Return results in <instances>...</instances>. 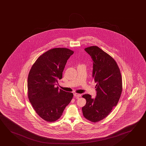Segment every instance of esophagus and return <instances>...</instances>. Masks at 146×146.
Wrapping results in <instances>:
<instances>
[{"mask_svg":"<svg viewBox=\"0 0 146 146\" xmlns=\"http://www.w3.org/2000/svg\"><path fill=\"white\" fill-rule=\"evenodd\" d=\"M74 97H79L81 96L80 94H78V93H74Z\"/></svg>","mask_w":146,"mask_h":146,"instance_id":"34e87169","label":"esophagus"}]
</instances>
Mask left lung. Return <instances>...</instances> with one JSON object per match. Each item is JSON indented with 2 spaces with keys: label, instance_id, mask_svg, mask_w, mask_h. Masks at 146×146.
<instances>
[{
  "label": "left lung",
  "instance_id": "8db88e82",
  "mask_svg": "<svg viewBox=\"0 0 146 146\" xmlns=\"http://www.w3.org/2000/svg\"><path fill=\"white\" fill-rule=\"evenodd\" d=\"M93 62V76L97 91L94 99L89 94L82 96L86 100L82 108L85 118L96 123L106 118L118 103L123 90L120 69L116 61L97 46L85 48Z\"/></svg>",
  "mask_w": 146,
  "mask_h": 146
}]
</instances>
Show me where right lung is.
Masks as SVG:
<instances>
[{"instance_id":"add662e5","label":"right lung","mask_w":146,"mask_h":146,"mask_svg":"<svg viewBox=\"0 0 146 146\" xmlns=\"http://www.w3.org/2000/svg\"><path fill=\"white\" fill-rule=\"evenodd\" d=\"M73 53L67 48L50 49L38 57L29 73V100L36 113L48 122L59 119L73 96V93L55 87Z\"/></svg>"}]
</instances>
